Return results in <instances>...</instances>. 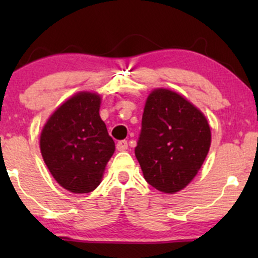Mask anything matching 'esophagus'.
Wrapping results in <instances>:
<instances>
[{"label":"esophagus","mask_w":258,"mask_h":258,"mask_svg":"<svg viewBox=\"0 0 258 258\" xmlns=\"http://www.w3.org/2000/svg\"><path fill=\"white\" fill-rule=\"evenodd\" d=\"M116 149L119 150V152H125V150L128 149V144H127L126 141H120V142H117Z\"/></svg>","instance_id":"esophagus-1"}]
</instances>
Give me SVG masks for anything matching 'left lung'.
<instances>
[{
  "label": "left lung",
  "mask_w": 258,
  "mask_h": 258,
  "mask_svg": "<svg viewBox=\"0 0 258 258\" xmlns=\"http://www.w3.org/2000/svg\"><path fill=\"white\" fill-rule=\"evenodd\" d=\"M211 128L204 112L168 88L149 93L135 154L144 178L161 193L184 189L205 161Z\"/></svg>",
  "instance_id": "1"
}]
</instances>
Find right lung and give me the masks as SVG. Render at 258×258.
<instances>
[{
    "instance_id": "obj_1",
    "label": "right lung",
    "mask_w": 258,
    "mask_h": 258,
    "mask_svg": "<svg viewBox=\"0 0 258 258\" xmlns=\"http://www.w3.org/2000/svg\"><path fill=\"white\" fill-rule=\"evenodd\" d=\"M102 97L81 91L49 115L40 136L44 164L60 186L87 194L102 182L115 143L100 119Z\"/></svg>"
}]
</instances>
